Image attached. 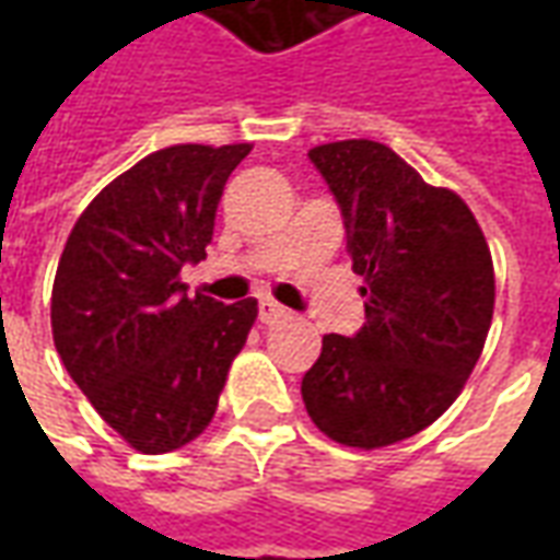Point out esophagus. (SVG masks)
Wrapping results in <instances>:
<instances>
[{"label": "esophagus", "mask_w": 560, "mask_h": 560, "mask_svg": "<svg viewBox=\"0 0 560 560\" xmlns=\"http://www.w3.org/2000/svg\"><path fill=\"white\" fill-rule=\"evenodd\" d=\"M284 315H288L284 305H279L276 300H269V296H260V303H257V317H260V324H276V320Z\"/></svg>", "instance_id": "obj_1"}]
</instances>
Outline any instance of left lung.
Returning <instances> with one entry per match:
<instances>
[{
	"mask_svg": "<svg viewBox=\"0 0 560 560\" xmlns=\"http://www.w3.org/2000/svg\"><path fill=\"white\" fill-rule=\"evenodd\" d=\"M336 197L365 324L329 332L303 375V401L345 446L396 444L456 401L480 360L494 308V269L474 212L375 140L308 152Z\"/></svg>",
	"mask_w": 560,
	"mask_h": 560,
	"instance_id": "1",
	"label": "left lung"
}]
</instances>
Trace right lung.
Wrapping results in <instances>:
<instances>
[{
    "label": "right lung",
    "instance_id": "right-lung-1",
    "mask_svg": "<svg viewBox=\"0 0 560 560\" xmlns=\"http://www.w3.org/2000/svg\"><path fill=\"white\" fill-rule=\"evenodd\" d=\"M248 143L152 152L83 209L54 281L56 351L92 408L159 456L203 432L257 300L215 303L179 281L207 257L224 183Z\"/></svg>",
    "mask_w": 560,
    "mask_h": 560
}]
</instances>
